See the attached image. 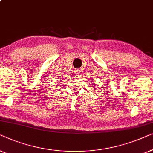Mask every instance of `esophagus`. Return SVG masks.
I'll use <instances>...</instances> for the list:
<instances>
[{"label": "esophagus", "mask_w": 153, "mask_h": 153, "mask_svg": "<svg viewBox=\"0 0 153 153\" xmlns=\"http://www.w3.org/2000/svg\"><path fill=\"white\" fill-rule=\"evenodd\" d=\"M75 74H76V76H79V75H80V71H79V69L75 70Z\"/></svg>", "instance_id": "esophagus-1"}]
</instances>
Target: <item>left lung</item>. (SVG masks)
Here are the masks:
<instances>
[{
	"label": "left lung",
	"instance_id": "1",
	"mask_svg": "<svg viewBox=\"0 0 153 153\" xmlns=\"http://www.w3.org/2000/svg\"><path fill=\"white\" fill-rule=\"evenodd\" d=\"M90 80H91V81H92V79H90ZM92 82H93V81H92Z\"/></svg>",
	"mask_w": 153,
	"mask_h": 153
}]
</instances>
